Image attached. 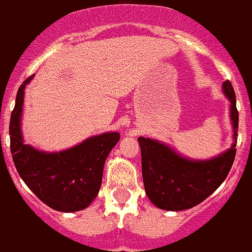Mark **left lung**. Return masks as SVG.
Here are the masks:
<instances>
[{"mask_svg":"<svg viewBox=\"0 0 252 252\" xmlns=\"http://www.w3.org/2000/svg\"><path fill=\"white\" fill-rule=\"evenodd\" d=\"M222 92L230 102L233 127V144L222 154L208 160H194L185 158L160 140L138 138L144 189L158 208L177 212L198 206L219 189L230 172L237 151L238 112L234 90L229 80L222 83Z\"/></svg>","mask_w":252,"mask_h":252,"instance_id":"obj_1","label":"left lung"}]
</instances>
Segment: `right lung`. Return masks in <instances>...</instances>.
<instances>
[{
	"label": "right lung",
	"mask_w": 252,
	"mask_h": 252,
	"mask_svg": "<svg viewBox=\"0 0 252 252\" xmlns=\"http://www.w3.org/2000/svg\"><path fill=\"white\" fill-rule=\"evenodd\" d=\"M33 75L18 90L10 118V150L19 176L43 203L60 212H76L87 208L101 186L104 164L120 140L116 131L102 132L79 144L45 152L26 144L22 132L24 90Z\"/></svg>",
	"instance_id": "obj_1"
}]
</instances>
